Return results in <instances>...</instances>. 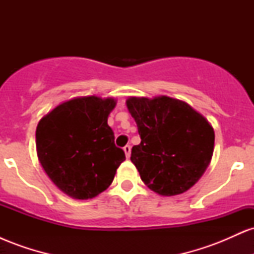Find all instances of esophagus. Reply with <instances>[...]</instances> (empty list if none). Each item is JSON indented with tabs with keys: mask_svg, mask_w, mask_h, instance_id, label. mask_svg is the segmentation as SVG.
Returning <instances> with one entry per match:
<instances>
[{
	"mask_svg": "<svg viewBox=\"0 0 254 254\" xmlns=\"http://www.w3.org/2000/svg\"><path fill=\"white\" fill-rule=\"evenodd\" d=\"M123 150H124V153H125V156H127V159H129L130 154H131V147H130V145H125V147L123 148Z\"/></svg>",
	"mask_w": 254,
	"mask_h": 254,
	"instance_id": "esophagus-1",
	"label": "esophagus"
}]
</instances>
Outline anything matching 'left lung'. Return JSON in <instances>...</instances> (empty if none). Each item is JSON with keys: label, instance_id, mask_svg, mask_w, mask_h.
I'll use <instances>...</instances> for the list:
<instances>
[{"label": "left lung", "instance_id": "obj_1", "mask_svg": "<svg viewBox=\"0 0 254 254\" xmlns=\"http://www.w3.org/2000/svg\"><path fill=\"white\" fill-rule=\"evenodd\" d=\"M127 106L141 137L130 159L142 182L161 196L188 191L211 161L215 133L209 122L189 104L166 95L131 97Z\"/></svg>", "mask_w": 254, "mask_h": 254}]
</instances>
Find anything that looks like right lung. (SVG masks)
<instances>
[{
  "mask_svg": "<svg viewBox=\"0 0 254 254\" xmlns=\"http://www.w3.org/2000/svg\"><path fill=\"white\" fill-rule=\"evenodd\" d=\"M116 100L75 98L55 107L38 123L37 154L55 185L75 199L106 190L125 160L107 124Z\"/></svg>",
  "mask_w": 254,
  "mask_h": 254,
  "instance_id": "1",
  "label": "right lung"
}]
</instances>
